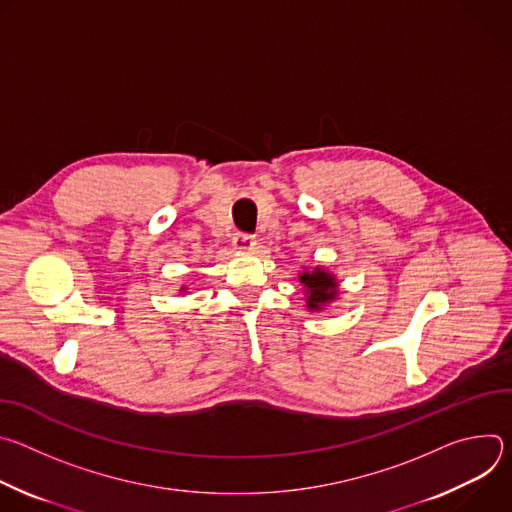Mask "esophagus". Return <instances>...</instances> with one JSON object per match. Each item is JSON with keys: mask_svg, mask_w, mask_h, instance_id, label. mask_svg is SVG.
<instances>
[{"mask_svg": "<svg viewBox=\"0 0 512 512\" xmlns=\"http://www.w3.org/2000/svg\"><path fill=\"white\" fill-rule=\"evenodd\" d=\"M233 245L239 251H251L255 247V237L247 235V233H237L233 239Z\"/></svg>", "mask_w": 512, "mask_h": 512, "instance_id": "obj_1", "label": "esophagus"}]
</instances>
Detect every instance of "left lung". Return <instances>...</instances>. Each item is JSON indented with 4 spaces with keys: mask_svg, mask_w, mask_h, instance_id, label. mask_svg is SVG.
<instances>
[{
    "mask_svg": "<svg viewBox=\"0 0 512 512\" xmlns=\"http://www.w3.org/2000/svg\"><path fill=\"white\" fill-rule=\"evenodd\" d=\"M300 281L308 287L306 294H308V308L310 310H320L322 304L336 298V291H338L336 281L326 271H320V269H316L312 273L306 271V273L300 275Z\"/></svg>",
    "mask_w": 512,
    "mask_h": 512,
    "instance_id": "1",
    "label": "left lung"
}]
</instances>
